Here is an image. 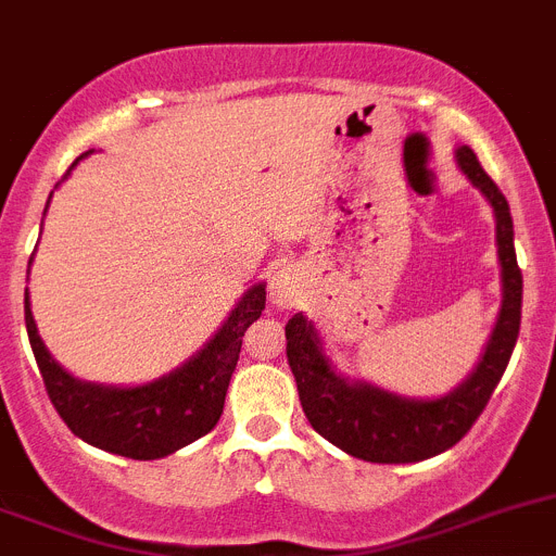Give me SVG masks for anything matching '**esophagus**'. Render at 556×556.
Masks as SVG:
<instances>
[{
    "label": "esophagus",
    "mask_w": 556,
    "mask_h": 556,
    "mask_svg": "<svg viewBox=\"0 0 556 556\" xmlns=\"http://www.w3.org/2000/svg\"><path fill=\"white\" fill-rule=\"evenodd\" d=\"M302 295V277L293 271L290 266H282L279 271L271 274V282H268V299L277 309H290L295 307Z\"/></svg>",
    "instance_id": "esophagus-1"
}]
</instances>
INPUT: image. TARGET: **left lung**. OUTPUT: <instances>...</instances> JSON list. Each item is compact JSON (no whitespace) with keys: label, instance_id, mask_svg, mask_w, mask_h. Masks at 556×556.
Returning a JSON list of instances; mask_svg holds the SVG:
<instances>
[{"label":"left lung","instance_id":"obj_1","mask_svg":"<svg viewBox=\"0 0 556 556\" xmlns=\"http://www.w3.org/2000/svg\"><path fill=\"white\" fill-rule=\"evenodd\" d=\"M460 173L494 207L496 254H500L502 307L480 362L455 389L442 397H403L367 381L340 376L324 351L318 329L304 313L285 326L288 365L309 425L342 453L370 464H417L433 458L469 433L494 395L510 362L521 326V268L513 247V219L505 194L480 167L475 150H455Z\"/></svg>","mask_w":556,"mask_h":556}]
</instances>
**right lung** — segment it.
<instances>
[{
  "label": "right lung",
  "instance_id": "1",
  "mask_svg": "<svg viewBox=\"0 0 556 556\" xmlns=\"http://www.w3.org/2000/svg\"><path fill=\"white\" fill-rule=\"evenodd\" d=\"M90 153L92 150L81 153L71 169ZM263 309H266V282H257L238 299L219 331L184 365L139 387H114V383L81 381L49 354L35 326L29 290L24 293L29 345L56 414L81 442L134 460L173 455L175 450L214 430L241 354L243 331L261 318Z\"/></svg>",
  "mask_w": 556,
  "mask_h": 556
}]
</instances>
